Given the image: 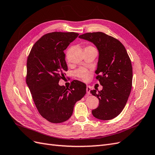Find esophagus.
I'll return each mask as SVG.
<instances>
[{"instance_id": "1", "label": "esophagus", "mask_w": 155, "mask_h": 155, "mask_svg": "<svg viewBox=\"0 0 155 155\" xmlns=\"http://www.w3.org/2000/svg\"><path fill=\"white\" fill-rule=\"evenodd\" d=\"M86 90H87V94H88V95H90V94H91V87L87 85V86Z\"/></svg>"}]
</instances>
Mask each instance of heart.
I'll return each instance as SVG.
<instances>
[{"instance_id":"b5f03b06","label":"heart","mask_w":155,"mask_h":155,"mask_svg":"<svg viewBox=\"0 0 155 155\" xmlns=\"http://www.w3.org/2000/svg\"><path fill=\"white\" fill-rule=\"evenodd\" d=\"M89 49H95V48L92 46H87L85 47V50H89ZM76 75L79 78H80L81 79H82L83 80H87V79L88 78L89 73L87 70L84 69V68H80V69H79L78 71L76 72Z\"/></svg>"}]
</instances>
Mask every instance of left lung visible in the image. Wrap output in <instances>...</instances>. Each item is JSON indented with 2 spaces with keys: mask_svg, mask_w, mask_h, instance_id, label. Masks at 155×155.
<instances>
[{
  "mask_svg": "<svg viewBox=\"0 0 155 155\" xmlns=\"http://www.w3.org/2000/svg\"><path fill=\"white\" fill-rule=\"evenodd\" d=\"M79 37L91 42L99 51L95 72L103 89L91 91L99 100V106L92 110V115L101 120L113 119L124 109L132 88L130 59L121 42L104 33H86Z\"/></svg>",
  "mask_w": 155,
  "mask_h": 155,
  "instance_id": "obj_1",
  "label": "left lung"
}]
</instances>
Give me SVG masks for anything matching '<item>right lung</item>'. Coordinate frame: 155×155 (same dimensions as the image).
Instances as JSON below:
<instances>
[{"instance_id": "right-lung-1", "label": "right lung", "mask_w": 155, "mask_h": 155, "mask_svg": "<svg viewBox=\"0 0 155 155\" xmlns=\"http://www.w3.org/2000/svg\"><path fill=\"white\" fill-rule=\"evenodd\" d=\"M74 32L46 34L33 46L27 59L26 83L40 114L51 123L71 117L76 103L86 94V85L75 81L70 88L60 86L68 67L64 50L76 39Z\"/></svg>"}]
</instances>
